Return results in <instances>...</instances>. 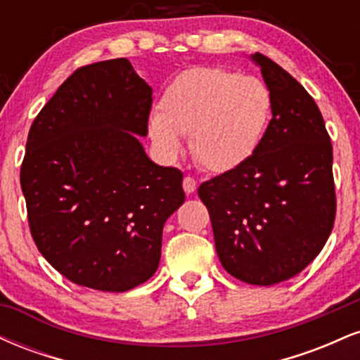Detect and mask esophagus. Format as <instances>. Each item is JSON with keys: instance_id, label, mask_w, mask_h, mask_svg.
I'll return each mask as SVG.
<instances>
[{"instance_id": "esophagus-1", "label": "esophagus", "mask_w": 360, "mask_h": 360, "mask_svg": "<svg viewBox=\"0 0 360 360\" xmlns=\"http://www.w3.org/2000/svg\"><path fill=\"white\" fill-rule=\"evenodd\" d=\"M183 188H184L186 194H193L194 191H196V188H198L196 179H194V177H191V176H186L184 179H183Z\"/></svg>"}]
</instances>
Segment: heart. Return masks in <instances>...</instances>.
<instances>
[{"label": "heart", "instance_id": "b5f03b06", "mask_svg": "<svg viewBox=\"0 0 360 360\" xmlns=\"http://www.w3.org/2000/svg\"><path fill=\"white\" fill-rule=\"evenodd\" d=\"M148 135L166 159L191 139L194 159L210 172H229L249 162L266 135L272 113L271 89L255 76L217 65L186 69L169 82Z\"/></svg>", "mask_w": 360, "mask_h": 360}]
</instances>
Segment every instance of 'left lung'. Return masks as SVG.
<instances>
[{"label": "left lung", "mask_w": 360, "mask_h": 360, "mask_svg": "<svg viewBox=\"0 0 360 360\" xmlns=\"http://www.w3.org/2000/svg\"><path fill=\"white\" fill-rule=\"evenodd\" d=\"M272 118L249 162L198 188L214 247L233 278L271 286L300 274L332 233L337 198L332 142L315 100L291 74L255 52Z\"/></svg>", "instance_id": "left-lung-1"}]
</instances>
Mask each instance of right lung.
<instances>
[{"mask_svg": "<svg viewBox=\"0 0 360 360\" xmlns=\"http://www.w3.org/2000/svg\"><path fill=\"white\" fill-rule=\"evenodd\" d=\"M152 89L128 59L76 69L32 123L20 171L37 249L72 283L123 292L159 267L164 223L184 203L183 172L157 166Z\"/></svg>", "mask_w": 360, "mask_h": 360, "instance_id": "1", "label": "right lung"}]
</instances>
